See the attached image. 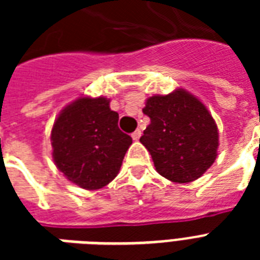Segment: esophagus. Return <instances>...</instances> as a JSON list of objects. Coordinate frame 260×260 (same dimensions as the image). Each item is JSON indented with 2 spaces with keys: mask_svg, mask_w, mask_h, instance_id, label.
I'll return each mask as SVG.
<instances>
[{
  "mask_svg": "<svg viewBox=\"0 0 260 260\" xmlns=\"http://www.w3.org/2000/svg\"><path fill=\"white\" fill-rule=\"evenodd\" d=\"M140 136H142V131L140 129H136L134 134H132V139H134V140H139V139H140Z\"/></svg>",
  "mask_w": 260,
  "mask_h": 260,
  "instance_id": "1",
  "label": "esophagus"
}]
</instances>
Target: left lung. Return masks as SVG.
Wrapping results in <instances>:
<instances>
[{
    "mask_svg": "<svg viewBox=\"0 0 260 260\" xmlns=\"http://www.w3.org/2000/svg\"><path fill=\"white\" fill-rule=\"evenodd\" d=\"M143 113L151 120L140 142L162 177L177 183L196 181L217 156L216 121L193 94L183 89L147 100Z\"/></svg>",
    "mask_w": 260,
    "mask_h": 260,
    "instance_id": "1",
    "label": "left lung"
}]
</instances>
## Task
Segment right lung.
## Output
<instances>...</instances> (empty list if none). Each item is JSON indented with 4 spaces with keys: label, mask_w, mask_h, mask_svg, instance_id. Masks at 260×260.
<instances>
[{
    "label": "right lung",
    "mask_w": 260,
    "mask_h": 260,
    "mask_svg": "<svg viewBox=\"0 0 260 260\" xmlns=\"http://www.w3.org/2000/svg\"><path fill=\"white\" fill-rule=\"evenodd\" d=\"M117 122L105 97H79L59 113L51 131L52 158L69 181L86 190L113 181L132 144Z\"/></svg>",
    "instance_id": "add662e5"
}]
</instances>
